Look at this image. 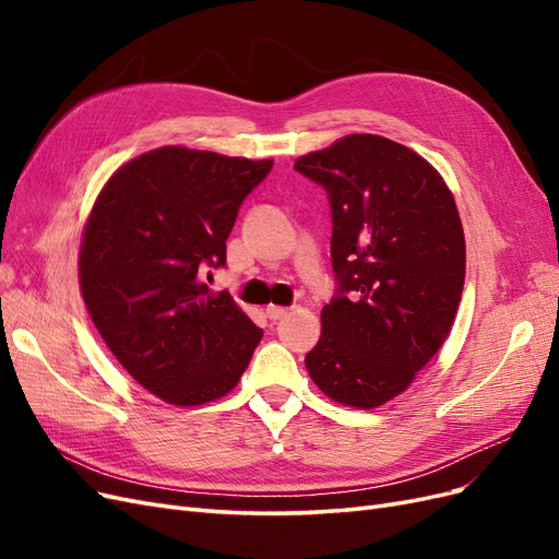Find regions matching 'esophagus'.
<instances>
[{
	"label": "esophagus",
	"instance_id": "34e87169",
	"mask_svg": "<svg viewBox=\"0 0 559 559\" xmlns=\"http://www.w3.org/2000/svg\"><path fill=\"white\" fill-rule=\"evenodd\" d=\"M265 314H267V319H270V321H280V319H284L286 314H289V310H286V308H280V306H270V308L265 310Z\"/></svg>",
	"mask_w": 559,
	"mask_h": 559
}]
</instances>
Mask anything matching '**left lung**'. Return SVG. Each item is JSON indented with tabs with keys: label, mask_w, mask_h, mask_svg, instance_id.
Instances as JSON below:
<instances>
[{
	"label": "left lung",
	"mask_w": 559,
	"mask_h": 559,
	"mask_svg": "<svg viewBox=\"0 0 559 559\" xmlns=\"http://www.w3.org/2000/svg\"><path fill=\"white\" fill-rule=\"evenodd\" d=\"M294 170L326 191L333 224L335 294L308 373L333 401L376 408L450 333L466 273L460 212L425 158L380 134H349Z\"/></svg>",
	"instance_id": "8db88e82"
}]
</instances>
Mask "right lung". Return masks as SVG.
I'll list each match as a JSON object with an SVG mask.
<instances>
[{
  "mask_svg": "<svg viewBox=\"0 0 559 559\" xmlns=\"http://www.w3.org/2000/svg\"><path fill=\"white\" fill-rule=\"evenodd\" d=\"M273 170L165 146L126 163L99 193L81 242L79 277L93 324L151 394L200 405L238 384L263 331L212 294L245 198Z\"/></svg>",
  "mask_w": 559,
  "mask_h": 559,
  "instance_id": "1",
  "label": "right lung"
}]
</instances>
